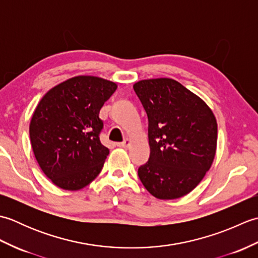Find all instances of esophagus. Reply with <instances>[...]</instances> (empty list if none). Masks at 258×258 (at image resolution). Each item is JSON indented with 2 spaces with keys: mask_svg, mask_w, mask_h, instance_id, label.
<instances>
[{
  "mask_svg": "<svg viewBox=\"0 0 258 258\" xmlns=\"http://www.w3.org/2000/svg\"><path fill=\"white\" fill-rule=\"evenodd\" d=\"M130 145H131V141L128 139L125 140L124 142H122V143H117L118 147H124V149H126V147H128Z\"/></svg>",
  "mask_w": 258,
  "mask_h": 258,
  "instance_id": "obj_1",
  "label": "esophagus"
}]
</instances>
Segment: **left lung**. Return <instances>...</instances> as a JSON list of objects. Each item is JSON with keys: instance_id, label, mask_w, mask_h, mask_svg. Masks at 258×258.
Masks as SVG:
<instances>
[{"instance_id": "left-lung-1", "label": "left lung", "mask_w": 258, "mask_h": 258, "mask_svg": "<svg viewBox=\"0 0 258 258\" xmlns=\"http://www.w3.org/2000/svg\"><path fill=\"white\" fill-rule=\"evenodd\" d=\"M133 89L149 117L151 149L139 177L156 199H179L212 166L217 146L215 115L200 96L173 79L142 80Z\"/></svg>"}]
</instances>
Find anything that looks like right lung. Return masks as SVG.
<instances>
[{
	"label": "right lung",
	"mask_w": 258,
	"mask_h": 258,
	"mask_svg": "<svg viewBox=\"0 0 258 258\" xmlns=\"http://www.w3.org/2000/svg\"><path fill=\"white\" fill-rule=\"evenodd\" d=\"M116 83L79 75L54 86L38 102L30 123L36 161L57 187L79 190L102 171L108 149L100 141V111Z\"/></svg>",
	"instance_id": "add662e5"
}]
</instances>
